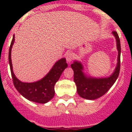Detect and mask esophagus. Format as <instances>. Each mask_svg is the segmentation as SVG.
Returning a JSON list of instances; mask_svg holds the SVG:
<instances>
[{"label":"esophagus","instance_id":"34e87169","mask_svg":"<svg viewBox=\"0 0 132 132\" xmlns=\"http://www.w3.org/2000/svg\"><path fill=\"white\" fill-rule=\"evenodd\" d=\"M65 57H66V61L68 62H70L72 61L73 59V54L71 52H68L65 54Z\"/></svg>","mask_w":132,"mask_h":132}]
</instances>
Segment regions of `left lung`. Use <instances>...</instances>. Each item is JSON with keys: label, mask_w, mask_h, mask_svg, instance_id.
<instances>
[{"label": "left lung", "mask_w": 132, "mask_h": 132, "mask_svg": "<svg viewBox=\"0 0 132 132\" xmlns=\"http://www.w3.org/2000/svg\"><path fill=\"white\" fill-rule=\"evenodd\" d=\"M116 38L118 50V63L114 73L107 78L87 77L83 73V66L80 62L74 61L71 67L74 71V82L77 86V93L82 98L95 100L104 95L116 81L120 71L121 44L116 31L112 32Z\"/></svg>", "instance_id": "8db88e82"}]
</instances>
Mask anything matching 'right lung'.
I'll list each match as a JSON object with an SVG mask.
<instances>
[{
    "label": "right lung",
    "mask_w": 132,
    "mask_h": 132,
    "mask_svg": "<svg viewBox=\"0 0 132 132\" xmlns=\"http://www.w3.org/2000/svg\"><path fill=\"white\" fill-rule=\"evenodd\" d=\"M14 41V35L9 50V62L13 84L16 90L31 102L45 103L50 101L55 94L54 86L65 68L68 67L66 59L62 58L55 62L52 68L44 78L32 83H25L20 81L14 75L11 62V48Z\"/></svg>",
    "instance_id": "add662e5"
}]
</instances>
